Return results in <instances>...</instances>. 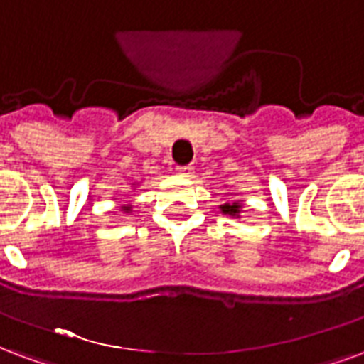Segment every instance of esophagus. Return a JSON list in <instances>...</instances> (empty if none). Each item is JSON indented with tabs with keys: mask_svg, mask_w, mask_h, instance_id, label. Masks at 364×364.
Here are the masks:
<instances>
[{
	"mask_svg": "<svg viewBox=\"0 0 364 364\" xmlns=\"http://www.w3.org/2000/svg\"><path fill=\"white\" fill-rule=\"evenodd\" d=\"M177 173L181 175V177H193V168L191 166H179Z\"/></svg>",
	"mask_w": 364,
	"mask_h": 364,
	"instance_id": "obj_1",
	"label": "esophagus"
}]
</instances>
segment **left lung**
<instances>
[{
	"instance_id": "obj_1",
	"label": "left lung",
	"mask_w": 364,
	"mask_h": 364,
	"mask_svg": "<svg viewBox=\"0 0 364 364\" xmlns=\"http://www.w3.org/2000/svg\"><path fill=\"white\" fill-rule=\"evenodd\" d=\"M241 203H225L220 206V210H222V214H228V216H233L237 218L239 214H241Z\"/></svg>"
}]
</instances>
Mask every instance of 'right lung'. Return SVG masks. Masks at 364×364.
I'll list each match as a JSON object with an SVG mask.
<instances>
[{
	"label": "right lung",
	"instance_id": "right-lung-1",
	"mask_svg": "<svg viewBox=\"0 0 364 364\" xmlns=\"http://www.w3.org/2000/svg\"><path fill=\"white\" fill-rule=\"evenodd\" d=\"M121 210H123V212H131V204H127V206H121Z\"/></svg>",
	"mask_w": 364,
	"mask_h": 364
}]
</instances>
